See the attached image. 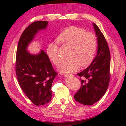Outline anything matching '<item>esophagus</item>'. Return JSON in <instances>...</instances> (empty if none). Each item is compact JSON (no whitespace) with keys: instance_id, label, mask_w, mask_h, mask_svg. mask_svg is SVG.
<instances>
[{"instance_id":"1","label":"esophagus","mask_w":126,"mask_h":126,"mask_svg":"<svg viewBox=\"0 0 126 126\" xmlns=\"http://www.w3.org/2000/svg\"><path fill=\"white\" fill-rule=\"evenodd\" d=\"M73 75L72 74H69V73H66V74H64V76H73Z\"/></svg>"}]
</instances>
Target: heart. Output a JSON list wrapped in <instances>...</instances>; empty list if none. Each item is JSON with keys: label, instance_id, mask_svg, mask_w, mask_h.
<instances>
[{"label": "heart", "instance_id": "1", "mask_svg": "<svg viewBox=\"0 0 126 126\" xmlns=\"http://www.w3.org/2000/svg\"><path fill=\"white\" fill-rule=\"evenodd\" d=\"M57 41L63 46H70L69 59L60 63L59 70L62 73L75 72L79 66H86L93 60L97 48V40L93 33L83 29L70 27L64 30L57 37ZM58 45L50 43L46 52L49 59L54 64H59Z\"/></svg>", "mask_w": 126, "mask_h": 126}]
</instances>
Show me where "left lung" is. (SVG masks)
Segmentation results:
<instances>
[{
	"instance_id": "obj_1",
	"label": "left lung",
	"mask_w": 126,
	"mask_h": 126,
	"mask_svg": "<svg viewBox=\"0 0 126 126\" xmlns=\"http://www.w3.org/2000/svg\"><path fill=\"white\" fill-rule=\"evenodd\" d=\"M94 27L98 39V53L89 67L78 73L81 86L74 98L83 105H92L106 92L110 80V52L104 35L96 24Z\"/></svg>"
}]
</instances>
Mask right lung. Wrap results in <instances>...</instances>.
<instances>
[{
  "instance_id": "1",
  "label": "right lung",
  "mask_w": 126,
  "mask_h": 126,
  "mask_svg": "<svg viewBox=\"0 0 126 126\" xmlns=\"http://www.w3.org/2000/svg\"><path fill=\"white\" fill-rule=\"evenodd\" d=\"M47 24V21H35L27 27L19 40L16 56L15 70L19 84L26 96L37 106L51 100V85L57 73L46 52L41 50L38 54L32 55L26 48L36 33L46 28Z\"/></svg>"
}]
</instances>
